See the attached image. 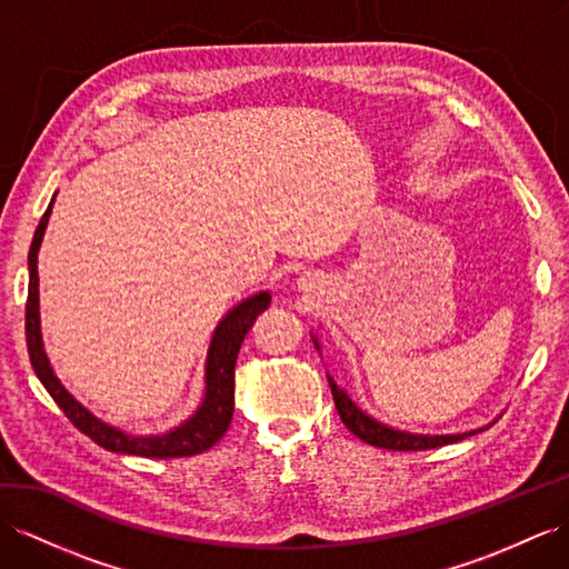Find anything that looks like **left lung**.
Listing matches in <instances>:
<instances>
[{
	"mask_svg": "<svg viewBox=\"0 0 569 569\" xmlns=\"http://www.w3.org/2000/svg\"><path fill=\"white\" fill-rule=\"evenodd\" d=\"M317 351H319V341L312 339ZM329 377V387H331V397L333 403H337V411L343 420V426L351 430L356 437H360L362 442H368L372 447H382V449H395V451H418V449H435L442 445H451L466 440L480 430H471V432H459V435H416V432H406V430H395L380 420H375L372 416H368L362 409H358L356 401L346 395V391L333 382V377Z\"/></svg>",
	"mask_w": 569,
	"mask_h": 569,
	"instance_id": "8db88e82",
	"label": "left lung"
}]
</instances>
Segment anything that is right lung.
I'll use <instances>...</instances> for the list:
<instances>
[{
	"instance_id": "right-lung-1",
	"label": "right lung",
	"mask_w": 569,
	"mask_h": 569,
	"mask_svg": "<svg viewBox=\"0 0 569 569\" xmlns=\"http://www.w3.org/2000/svg\"><path fill=\"white\" fill-rule=\"evenodd\" d=\"M52 213V201L48 211L42 213L40 223L36 228V236L31 242V252H28V300H26V343L28 356H31V366L38 375V380L50 391L54 403L60 406L64 416L79 428L83 435H89L96 445L108 451H118V455H134L146 459H170V457H192L201 451L211 449L226 430L230 428L232 409H236V360L240 353V346L252 329L257 317L269 308L271 296L257 293L252 298L242 300L238 308H232L221 322H218L213 339L207 356V391H203V401L197 413L184 420L180 428H174L166 435H151V437H137L127 435L120 428H112L103 420L96 418L89 409L69 395L57 380V375L50 368V360L42 348L40 337V312H38V250L42 236H46L48 218Z\"/></svg>"
}]
</instances>
